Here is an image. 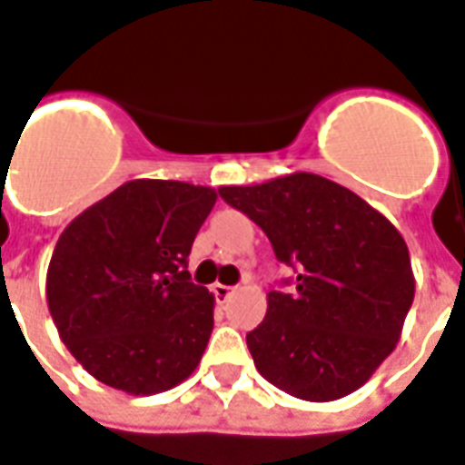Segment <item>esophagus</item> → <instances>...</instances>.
Returning a JSON list of instances; mask_svg holds the SVG:
<instances>
[{"instance_id": "34e87169", "label": "esophagus", "mask_w": 465, "mask_h": 465, "mask_svg": "<svg viewBox=\"0 0 465 465\" xmlns=\"http://www.w3.org/2000/svg\"><path fill=\"white\" fill-rule=\"evenodd\" d=\"M235 292L232 287H228V284H213V294H215V302L218 304H225L230 300V294Z\"/></svg>"}]
</instances>
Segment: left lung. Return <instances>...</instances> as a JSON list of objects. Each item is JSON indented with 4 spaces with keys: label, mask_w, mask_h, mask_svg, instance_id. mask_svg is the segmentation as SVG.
<instances>
[{
    "label": "left lung",
    "mask_w": 465,
    "mask_h": 465,
    "mask_svg": "<svg viewBox=\"0 0 465 465\" xmlns=\"http://www.w3.org/2000/svg\"><path fill=\"white\" fill-rule=\"evenodd\" d=\"M218 193L297 274L282 282L294 290L267 292L265 320L247 331L257 371L304 401L357 391L394 351L411 310L404 237L357 193L314 173Z\"/></svg>",
    "instance_id": "left-lung-1"
}]
</instances>
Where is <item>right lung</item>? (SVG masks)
Listing matches in <instances>:
<instances>
[{
	"label": "right lung",
	"mask_w": 465,
	"mask_h": 465,
	"mask_svg": "<svg viewBox=\"0 0 465 465\" xmlns=\"http://www.w3.org/2000/svg\"><path fill=\"white\" fill-rule=\"evenodd\" d=\"M218 193L181 181H128L71 220L54 247L46 302L61 341L98 381L158 394L198 367L213 294L188 255Z\"/></svg>",
	"instance_id": "obj_1"
}]
</instances>
